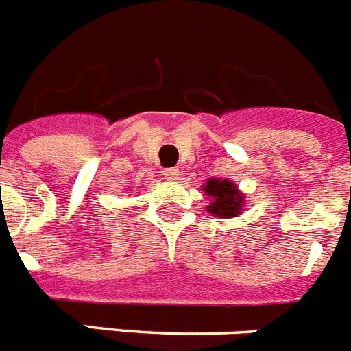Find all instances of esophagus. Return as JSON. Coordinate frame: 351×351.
<instances>
[{"mask_svg": "<svg viewBox=\"0 0 351 351\" xmlns=\"http://www.w3.org/2000/svg\"><path fill=\"white\" fill-rule=\"evenodd\" d=\"M162 173H164V178L169 180V182H175V180H178L180 176V171L176 169V167H166Z\"/></svg>", "mask_w": 351, "mask_h": 351, "instance_id": "34e87169", "label": "esophagus"}]
</instances>
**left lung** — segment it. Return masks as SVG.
<instances>
[{"instance_id":"left-lung-1","label":"left lung","mask_w":351,"mask_h":351,"mask_svg":"<svg viewBox=\"0 0 351 351\" xmlns=\"http://www.w3.org/2000/svg\"><path fill=\"white\" fill-rule=\"evenodd\" d=\"M203 191H205V196L210 197L206 212L212 215H217L221 219H231L239 217L242 213L243 194L231 180L208 178Z\"/></svg>"}]
</instances>
